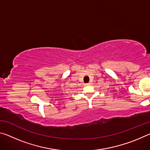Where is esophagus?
Here are the masks:
<instances>
[{
    "instance_id": "esophagus-1",
    "label": "esophagus",
    "mask_w": 150,
    "mask_h": 150,
    "mask_svg": "<svg viewBox=\"0 0 150 150\" xmlns=\"http://www.w3.org/2000/svg\"><path fill=\"white\" fill-rule=\"evenodd\" d=\"M86 85H91V83H87V84H85Z\"/></svg>"
}]
</instances>
